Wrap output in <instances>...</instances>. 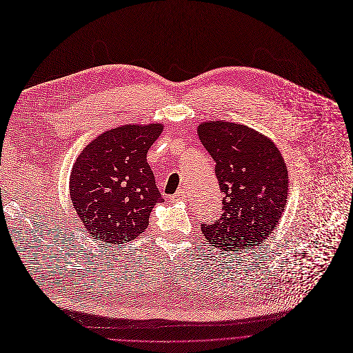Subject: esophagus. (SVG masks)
<instances>
[{"label":"esophagus","instance_id":"34e87169","mask_svg":"<svg viewBox=\"0 0 353 353\" xmlns=\"http://www.w3.org/2000/svg\"><path fill=\"white\" fill-rule=\"evenodd\" d=\"M186 194H188V189H186V188H180V189L174 193L173 199H174V201H176V199H179V201H180V199H185Z\"/></svg>","mask_w":353,"mask_h":353}]
</instances>
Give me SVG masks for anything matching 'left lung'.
Instances as JSON below:
<instances>
[{
  "mask_svg": "<svg viewBox=\"0 0 353 353\" xmlns=\"http://www.w3.org/2000/svg\"><path fill=\"white\" fill-rule=\"evenodd\" d=\"M197 134L216 163L223 193L221 218L203 222L202 232L222 251L254 250L277 228L287 203L288 176L280 150L263 134L234 122L209 121Z\"/></svg>",
  "mask_w": 353,
  "mask_h": 353,
  "instance_id": "1",
  "label": "left lung"
}]
</instances>
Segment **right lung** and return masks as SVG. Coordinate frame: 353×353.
<instances>
[{
    "label": "right lung",
    "mask_w": 353,
    "mask_h": 353,
    "mask_svg": "<svg viewBox=\"0 0 353 353\" xmlns=\"http://www.w3.org/2000/svg\"><path fill=\"white\" fill-rule=\"evenodd\" d=\"M161 131V124L110 130L73 164L70 201L94 239L119 245L147 229L152 208L163 199L145 157Z\"/></svg>",
    "instance_id": "add662e5"
}]
</instances>
